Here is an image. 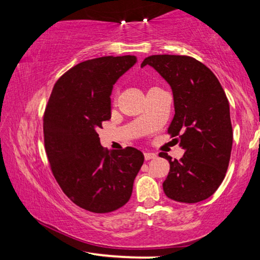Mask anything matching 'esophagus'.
I'll return each mask as SVG.
<instances>
[{
    "mask_svg": "<svg viewBox=\"0 0 260 260\" xmlns=\"http://www.w3.org/2000/svg\"><path fill=\"white\" fill-rule=\"evenodd\" d=\"M157 157L156 153L153 152H144V159L146 160H150V159H155Z\"/></svg>",
    "mask_w": 260,
    "mask_h": 260,
    "instance_id": "34e87169",
    "label": "esophagus"
}]
</instances>
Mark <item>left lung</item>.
<instances>
[{
    "label": "left lung",
    "instance_id": "1",
    "mask_svg": "<svg viewBox=\"0 0 260 260\" xmlns=\"http://www.w3.org/2000/svg\"><path fill=\"white\" fill-rule=\"evenodd\" d=\"M150 65L170 83L175 114L167 134L184 149L179 160L165 152L170 162L162 189L171 200L197 203L209 199L225 178L231 159L233 128L230 103L217 77L190 56L152 55Z\"/></svg>",
    "mask_w": 260,
    "mask_h": 260
}]
</instances>
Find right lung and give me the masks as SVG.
Instances as JSON below:
<instances>
[{
    "mask_svg": "<svg viewBox=\"0 0 260 260\" xmlns=\"http://www.w3.org/2000/svg\"><path fill=\"white\" fill-rule=\"evenodd\" d=\"M136 57L104 56L77 64L56 81L43 114V140L51 172L74 204L108 213L131 199L143 164L140 150L110 151L98 129L111 118L112 87Z\"/></svg>",
    "mask_w": 260,
    "mask_h": 260,
    "instance_id": "obj_1",
    "label": "right lung"
}]
</instances>
